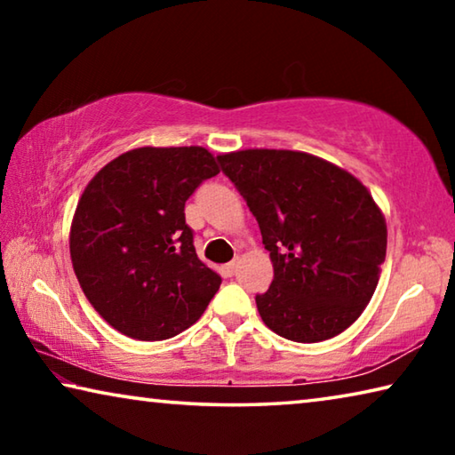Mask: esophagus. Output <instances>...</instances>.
Returning <instances> with one entry per match:
<instances>
[{"label": "esophagus", "mask_w": 455, "mask_h": 455, "mask_svg": "<svg viewBox=\"0 0 455 455\" xmlns=\"http://www.w3.org/2000/svg\"><path fill=\"white\" fill-rule=\"evenodd\" d=\"M236 267H238V260H230V263H227L225 267H222V273H225L227 276H233L236 273Z\"/></svg>", "instance_id": "esophagus-1"}]
</instances>
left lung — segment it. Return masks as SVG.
Returning <instances> with one entry per match:
<instances>
[{
    "label": "left lung",
    "mask_w": 455,
    "mask_h": 455,
    "mask_svg": "<svg viewBox=\"0 0 455 455\" xmlns=\"http://www.w3.org/2000/svg\"><path fill=\"white\" fill-rule=\"evenodd\" d=\"M259 222L275 279L257 309L276 335L317 343L343 333L379 283L387 225L361 180L297 150L220 154Z\"/></svg>",
    "instance_id": "1"
}]
</instances>
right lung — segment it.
<instances>
[{"label": "right lung", "instance_id": "right-lung-1", "mask_svg": "<svg viewBox=\"0 0 455 455\" xmlns=\"http://www.w3.org/2000/svg\"><path fill=\"white\" fill-rule=\"evenodd\" d=\"M220 168L203 146L128 150L88 182L70 227V257L100 317L160 341L200 319L220 275L198 259L184 203Z\"/></svg>", "mask_w": 455, "mask_h": 455}]
</instances>
